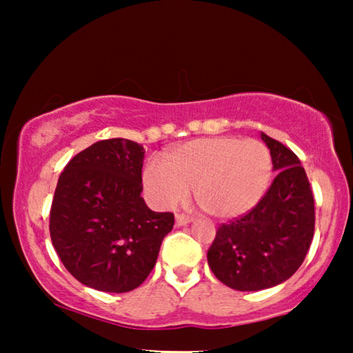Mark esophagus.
Wrapping results in <instances>:
<instances>
[{"label": "esophagus", "instance_id": "1", "mask_svg": "<svg viewBox=\"0 0 353 353\" xmlns=\"http://www.w3.org/2000/svg\"><path fill=\"white\" fill-rule=\"evenodd\" d=\"M191 221H193V218H190V216H183V214H177L176 216V225L177 227H182V225H187V224H190Z\"/></svg>", "mask_w": 353, "mask_h": 353}]
</instances>
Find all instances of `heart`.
Instances as JSON below:
<instances>
[{
    "instance_id": "obj_1",
    "label": "heart",
    "mask_w": 353,
    "mask_h": 353,
    "mask_svg": "<svg viewBox=\"0 0 353 353\" xmlns=\"http://www.w3.org/2000/svg\"><path fill=\"white\" fill-rule=\"evenodd\" d=\"M272 159L259 140L212 137L185 143L168 154V162L152 157L143 171L149 202L168 210L188 198L219 219L238 218L259 204L270 183Z\"/></svg>"
}]
</instances>
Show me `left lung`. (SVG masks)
Listing matches in <instances>:
<instances>
[{
	"instance_id": "1",
	"label": "left lung",
	"mask_w": 353,
	"mask_h": 353,
	"mask_svg": "<svg viewBox=\"0 0 353 353\" xmlns=\"http://www.w3.org/2000/svg\"><path fill=\"white\" fill-rule=\"evenodd\" d=\"M277 172L270 190L248 214L219 225L207 252L208 266L225 286L260 291L294 274L314 234V199L297 155L261 132Z\"/></svg>"
}]
</instances>
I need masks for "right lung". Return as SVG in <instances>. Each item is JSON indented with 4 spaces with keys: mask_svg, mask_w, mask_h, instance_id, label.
<instances>
[{
    "mask_svg": "<svg viewBox=\"0 0 353 353\" xmlns=\"http://www.w3.org/2000/svg\"><path fill=\"white\" fill-rule=\"evenodd\" d=\"M145 149L101 140L65 166L52 199L50 234L63 266L88 288L128 292L145 282L174 214L141 198Z\"/></svg>",
    "mask_w": 353,
    "mask_h": 353,
    "instance_id": "obj_1",
    "label": "right lung"
}]
</instances>
